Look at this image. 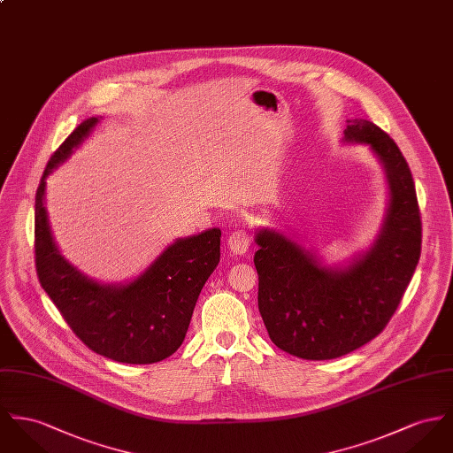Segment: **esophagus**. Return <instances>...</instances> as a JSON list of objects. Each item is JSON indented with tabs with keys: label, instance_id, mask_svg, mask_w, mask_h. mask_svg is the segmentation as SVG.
I'll return each instance as SVG.
<instances>
[{
	"label": "esophagus",
	"instance_id": "1",
	"mask_svg": "<svg viewBox=\"0 0 453 453\" xmlns=\"http://www.w3.org/2000/svg\"><path fill=\"white\" fill-rule=\"evenodd\" d=\"M227 246L234 255H244L250 248V234L246 229H234L227 238Z\"/></svg>",
	"mask_w": 453,
	"mask_h": 453
}]
</instances>
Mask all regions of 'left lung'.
<instances>
[{"instance_id":"8db88e82","label":"left lung","mask_w":453,"mask_h":453,"mask_svg":"<svg viewBox=\"0 0 453 453\" xmlns=\"http://www.w3.org/2000/svg\"><path fill=\"white\" fill-rule=\"evenodd\" d=\"M345 141L371 146L389 186L383 229L371 250L345 269H331L278 231L255 236L258 311L267 333L278 349L305 360L338 358L374 340L398 309L420 257L418 195L400 148L364 119L349 120Z\"/></svg>"}]
</instances>
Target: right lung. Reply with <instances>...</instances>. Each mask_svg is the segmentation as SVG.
<instances>
[{"instance_id":"right-lung-1","label":"right lung","mask_w":453,"mask_h":453,"mask_svg":"<svg viewBox=\"0 0 453 453\" xmlns=\"http://www.w3.org/2000/svg\"><path fill=\"white\" fill-rule=\"evenodd\" d=\"M91 117L51 155L35 191V271L73 334L98 355L124 364H155L184 342L203 284L220 260V229L177 240L129 284L106 286L60 255L44 209L46 177L96 126Z\"/></svg>"}]
</instances>
